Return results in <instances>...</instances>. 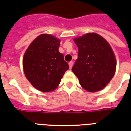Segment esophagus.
<instances>
[{"label":"esophagus","instance_id":"obj_1","mask_svg":"<svg viewBox=\"0 0 131 131\" xmlns=\"http://www.w3.org/2000/svg\"><path fill=\"white\" fill-rule=\"evenodd\" d=\"M73 62H69V69H70L72 68V67H73Z\"/></svg>","mask_w":131,"mask_h":131}]
</instances>
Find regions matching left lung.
Wrapping results in <instances>:
<instances>
[{
  "instance_id": "left-lung-1",
  "label": "left lung",
  "mask_w": 131,
  "mask_h": 131,
  "mask_svg": "<svg viewBox=\"0 0 131 131\" xmlns=\"http://www.w3.org/2000/svg\"><path fill=\"white\" fill-rule=\"evenodd\" d=\"M78 48V59L72 71L83 89L91 92L102 90L114 76L116 60L110 44L96 33L74 39Z\"/></svg>"
}]
</instances>
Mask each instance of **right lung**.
<instances>
[{
  "label": "right lung",
  "instance_id": "obj_1",
  "mask_svg": "<svg viewBox=\"0 0 131 131\" xmlns=\"http://www.w3.org/2000/svg\"><path fill=\"white\" fill-rule=\"evenodd\" d=\"M60 40L42 34L34 40L24 54L25 75L34 88L41 92L56 90L69 67L58 51Z\"/></svg>",
  "mask_w": 131,
  "mask_h": 131
}]
</instances>
